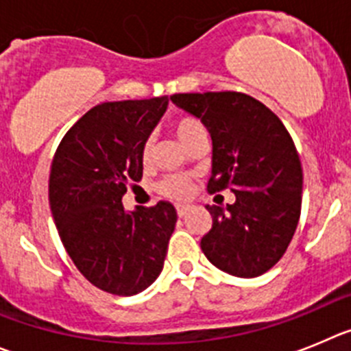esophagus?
I'll return each mask as SVG.
<instances>
[{
	"mask_svg": "<svg viewBox=\"0 0 351 351\" xmlns=\"http://www.w3.org/2000/svg\"><path fill=\"white\" fill-rule=\"evenodd\" d=\"M189 211H191V206H189V204H178V206H176V213H178V217H185Z\"/></svg>",
	"mask_w": 351,
	"mask_h": 351,
	"instance_id": "34e87169",
	"label": "esophagus"
}]
</instances>
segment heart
I'll return each instance as SVG.
<instances>
[{
    "instance_id": "heart-1",
    "label": "heart",
    "mask_w": 351,
    "mask_h": 351,
    "mask_svg": "<svg viewBox=\"0 0 351 351\" xmlns=\"http://www.w3.org/2000/svg\"><path fill=\"white\" fill-rule=\"evenodd\" d=\"M173 132H175V136L178 138L180 143L183 147H187L195 136L199 134H203L204 129L203 124L194 119V117H180L173 122ZM154 154V140L152 138H148L145 140V143L141 145V160L145 164L150 162ZM159 192L164 195H168V197L173 199H185L189 194H191V182L187 178H183V176H168L166 180L159 183Z\"/></svg>"
}]
</instances>
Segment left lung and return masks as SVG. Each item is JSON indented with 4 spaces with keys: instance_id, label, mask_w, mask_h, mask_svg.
<instances>
[{
    "instance_id": "1",
    "label": "left lung",
    "mask_w": 351,
    "mask_h": 351,
    "mask_svg": "<svg viewBox=\"0 0 351 351\" xmlns=\"http://www.w3.org/2000/svg\"><path fill=\"white\" fill-rule=\"evenodd\" d=\"M171 101L210 132L208 191L236 195L227 206H206L213 226L201 250L232 276H261L283 257L301 215L302 168L289 131L266 105L241 93L173 94Z\"/></svg>"
}]
</instances>
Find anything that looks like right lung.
<instances>
[{
	"label": "right lung",
	"instance_id": "add662e5",
	"mask_svg": "<svg viewBox=\"0 0 351 351\" xmlns=\"http://www.w3.org/2000/svg\"><path fill=\"white\" fill-rule=\"evenodd\" d=\"M169 97L94 106L69 129L53 156L49 203L59 238L97 289L134 295L157 280L176 223L171 203L125 211L128 183L143 176L141 145Z\"/></svg>",
	"mask_w": 351,
	"mask_h": 351
}]
</instances>
